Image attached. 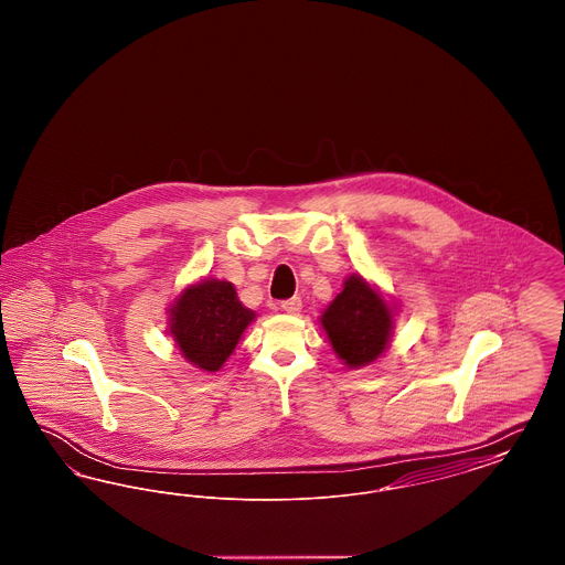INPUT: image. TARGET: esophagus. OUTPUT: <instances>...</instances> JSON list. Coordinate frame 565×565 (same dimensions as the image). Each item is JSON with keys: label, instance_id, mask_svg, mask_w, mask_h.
I'll use <instances>...</instances> for the list:
<instances>
[{"label": "esophagus", "instance_id": "1", "mask_svg": "<svg viewBox=\"0 0 565 565\" xmlns=\"http://www.w3.org/2000/svg\"><path fill=\"white\" fill-rule=\"evenodd\" d=\"M281 309H284L286 313H298V311L302 309V300H300L298 296H292V298H288V300H281Z\"/></svg>", "mask_w": 565, "mask_h": 565}]
</instances>
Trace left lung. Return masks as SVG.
Segmentation results:
<instances>
[{
    "label": "left lung",
    "mask_w": 565,
    "mask_h": 565,
    "mask_svg": "<svg viewBox=\"0 0 565 565\" xmlns=\"http://www.w3.org/2000/svg\"><path fill=\"white\" fill-rule=\"evenodd\" d=\"M322 326L348 366H366L387 348L392 307L360 275H351L343 292L323 311Z\"/></svg>",
    "instance_id": "1"
}]
</instances>
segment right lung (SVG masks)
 <instances>
[{
	"label": "right lung",
	"instance_id": "right-lung-1",
	"mask_svg": "<svg viewBox=\"0 0 565 565\" xmlns=\"http://www.w3.org/2000/svg\"><path fill=\"white\" fill-rule=\"evenodd\" d=\"M252 320L254 311L243 307L233 284L205 279L175 300L169 332L189 362L214 373L237 348Z\"/></svg>",
	"mask_w": 565,
	"mask_h": 565
}]
</instances>
